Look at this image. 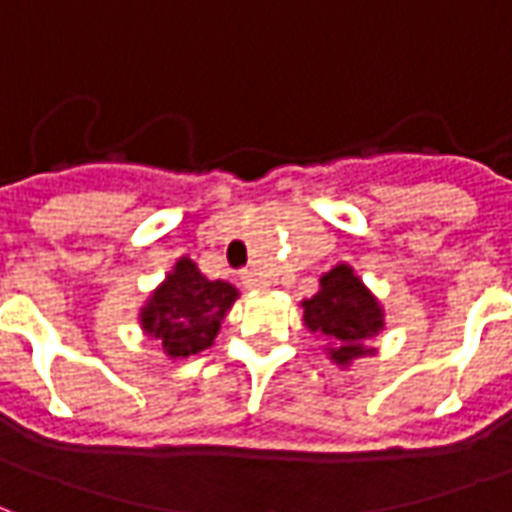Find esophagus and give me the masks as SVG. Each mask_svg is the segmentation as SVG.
<instances>
[{
	"label": "esophagus",
	"mask_w": 512,
	"mask_h": 512,
	"mask_svg": "<svg viewBox=\"0 0 512 512\" xmlns=\"http://www.w3.org/2000/svg\"><path fill=\"white\" fill-rule=\"evenodd\" d=\"M241 285H244L246 290H263L268 288V282L263 274H257V271H252V268H246V271H241Z\"/></svg>",
	"instance_id": "obj_1"
}]
</instances>
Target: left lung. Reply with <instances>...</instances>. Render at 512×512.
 <instances>
[{"label": "left lung", "mask_w": 512, "mask_h": 512, "mask_svg": "<svg viewBox=\"0 0 512 512\" xmlns=\"http://www.w3.org/2000/svg\"><path fill=\"white\" fill-rule=\"evenodd\" d=\"M304 326L329 340L337 365L373 354L367 340L384 329V312L351 266H337L321 277V290L304 304Z\"/></svg>", "instance_id": "8db88e82"}]
</instances>
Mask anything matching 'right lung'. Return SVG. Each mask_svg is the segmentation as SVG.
I'll list each match as a JSON object with an SVG mask.
<instances>
[{
  "label": "right lung",
  "mask_w": 512,
  "mask_h": 512,
  "mask_svg": "<svg viewBox=\"0 0 512 512\" xmlns=\"http://www.w3.org/2000/svg\"><path fill=\"white\" fill-rule=\"evenodd\" d=\"M238 290L222 279L202 277L197 263L180 257L167 282L142 310V329L172 359L200 354L219 334L224 312L233 307Z\"/></svg>",
  "instance_id": "right-lung-1"
}]
</instances>
